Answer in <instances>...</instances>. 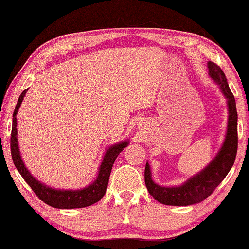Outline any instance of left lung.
I'll use <instances>...</instances> for the list:
<instances>
[{"label": "left lung", "mask_w": 249, "mask_h": 249, "mask_svg": "<svg viewBox=\"0 0 249 249\" xmlns=\"http://www.w3.org/2000/svg\"><path fill=\"white\" fill-rule=\"evenodd\" d=\"M209 74L218 83L223 94L229 104V125L226 137L222 148L210 165L200 174L189 179L180 187L166 188L160 187L151 180L150 168L148 163L145 167V183L147 190L155 200L166 205H191L199 203L212 195L216 187L229 174L233 167L237 154V111L233 93L227 83V80L220 66L212 61L208 62Z\"/></svg>", "instance_id": "obj_1"}]
</instances>
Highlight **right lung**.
<instances>
[{
    "label": "right lung",
    "instance_id": "1",
    "mask_svg": "<svg viewBox=\"0 0 249 249\" xmlns=\"http://www.w3.org/2000/svg\"><path fill=\"white\" fill-rule=\"evenodd\" d=\"M26 91L27 90H24L22 94L19 95L13 113V125H12L11 133V154L16 169L18 170L23 179L32 188L34 193L46 204L53 206V208L78 209L94 204L95 202L100 201L104 196L113 163H114L116 157L120 155L121 151L128 145V142H123L109 147L107 153H105L103 161L100 166L98 178L89 187L81 189V190H56V189L49 188L47 185L40 183L39 181H37L29 174L26 167L24 166V162L22 161L19 155L18 145V129H16V114H18V111L20 104H22L25 94H26Z\"/></svg>",
    "mask_w": 249,
    "mask_h": 249
}]
</instances>
